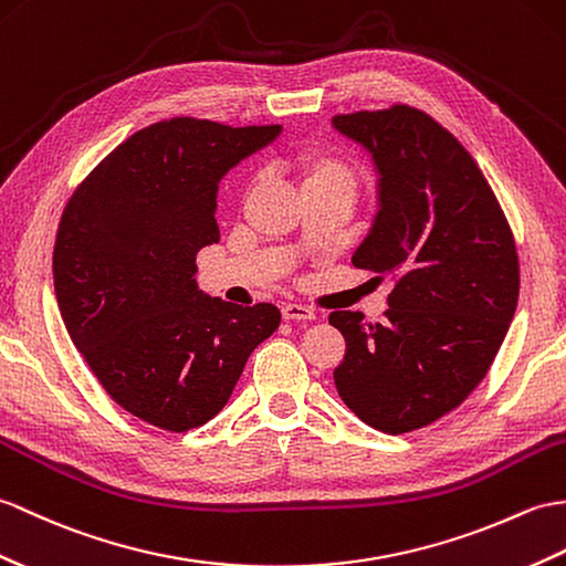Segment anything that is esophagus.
Instances as JSON below:
<instances>
[{
	"label": "esophagus",
	"instance_id": "esophagus-1",
	"mask_svg": "<svg viewBox=\"0 0 566 566\" xmlns=\"http://www.w3.org/2000/svg\"><path fill=\"white\" fill-rule=\"evenodd\" d=\"M282 315H284V321H313L315 311L308 306H301V304H284Z\"/></svg>",
	"mask_w": 566,
	"mask_h": 566
}]
</instances>
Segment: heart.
<instances>
[{"label": "heart", "instance_id": "1", "mask_svg": "<svg viewBox=\"0 0 566 566\" xmlns=\"http://www.w3.org/2000/svg\"><path fill=\"white\" fill-rule=\"evenodd\" d=\"M292 170L298 180L301 195L313 192H339L354 197L357 192V174L343 159L318 147H308L294 154Z\"/></svg>", "mask_w": 566, "mask_h": 566}]
</instances>
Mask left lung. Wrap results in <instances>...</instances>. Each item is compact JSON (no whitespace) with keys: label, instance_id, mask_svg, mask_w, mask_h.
I'll return each instance as SVG.
<instances>
[{"label":"left lung","instance_id":"obj_1","mask_svg":"<svg viewBox=\"0 0 566 566\" xmlns=\"http://www.w3.org/2000/svg\"><path fill=\"white\" fill-rule=\"evenodd\" d=\"M333 127L378 170V212L352 265L396 282L384 323L331 313L347 343L335 386L361 422L405 433L488 376L518 304L516 241L475 159L427 113L398 103Z\"/></svg>","mask_w":566,"mask_h":566}]
</instances>
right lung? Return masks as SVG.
<instances>
[{"mask_svg": "<svg viewBox=\"0 0 566 566\" xmlns=\"http://www.w3.org/2000/svg\"><path fill=\"white\" fill-rule=\"evenodd\" d=\"M280 133L154 123L105 156L64 207L52 253L62 321L105 392L142 422H209L280 327L277 306H233L195 282L197 253L219 241V180Z\"/></svg>", "mask_w": 566, "mask_h": 566, "instance_id": "right-lung-1", "label": "right lung"}]
</instances>
